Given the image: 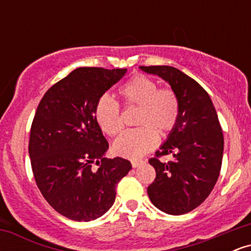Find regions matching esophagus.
Instances as JSON below:
<instances>
[{
	"instance_id": "34e87169",
	"label": "esophagus",
	"mask_w": 251,
	"mask_h": 251,
	"mask_svg": "<svg viewBox=\"0 0 251 251\" xmlns=\"http://www.w3.org/2000/svg\"><path fill=\"white\" fill-rule=\"evenodd\" d=\"M143 163H144L143 160H132V162H131L132 166H133V168H138V166H140V165H142Z\"/></svg>"
}]
</instances>
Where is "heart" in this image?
Wrapping results in <instances>:
<instances>
[{
  "mask_svg": "<svg viewBox=\"0 0 251 251\" xmlns=\"http://www.w3.org/2000/svg\"><path fill=\"white\" fill-rule=\"evenodd\" d=\"M119 93L126 105L139 107L137 125L140 127L117 138L113 151L120 157L138 159L154 148L158 133L166 134L174 129L180 114V102L172 89H158L153 80L142 74L129 79ZM94 118L103 133L111 137L123 129L119 103L106 94L97 101Z\"/></svg>",
  "mask_w": 251,
  "mask_h": 251,
  "instance_id": "obj_1",
  "label": "heart"
}]
</instances>
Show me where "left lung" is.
Segmentation results:
<instances>
[{
	"mask_svg": "<svg viewBox=\"0 0 251 251\" xmlns=\"http://www.w3.org/2000/svg\"><path fill=\"white\" fill-rule=\"evenodd\" d=\"M148 74L162 77L180 102L174 129L155 155L172 154L162 163L151 158L155 179L148 188L152 204L169 215H184L201 205L220 176L224 138L209 94L197 81L171 66H140Z\"/></svg>",
	"mask_w": 251,
	"mask_h": 251,
	"instance_id": "8db88e82",
	"label": "left lung"
}]
</instances>
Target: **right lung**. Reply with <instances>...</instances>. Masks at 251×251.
Returning a JSON list of instances; mask_svg holds the SVG:
<instances>
[{
  "label": "right lung",
  "mask_w": 251,
  "mask_h": 251,
  "mask_svg": "<svg viewBox=\"0 0 251 251\" xmlns=\"http://www.w3.org/2000/svg\"><path fill=\"white\" fill-rule=\"evenodd\" d=\"M127 72L80 67L51 86L37 106L29 157L45 200L70 220L88 222L107 212L116 186L132 169L124 158H105L108 143L94 118L100 97ZM102 163L94 172L91 164Z\"/></svg>",
  "instance_id": "obj_1"
}]
</instances>
